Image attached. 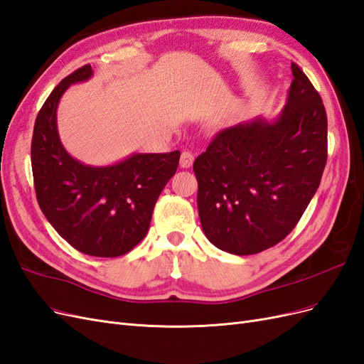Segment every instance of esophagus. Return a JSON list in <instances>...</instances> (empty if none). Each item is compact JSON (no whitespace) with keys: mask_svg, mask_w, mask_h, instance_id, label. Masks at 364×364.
<instances>
[{"mask_svg":"<svg viewBox=\"0 0 364 364\" xmlns=\"http://www.w3.org/2000/svg\"><path fill=\"white\" fill-rule=\"evenodd\" d=\"M193 161H194V156L191 151H182V155H181V167L182 168H190L193 165Z\"/></svg>","mask_w":364,"mask_h":364,"instance_id":"34e87169","label":"esophagus"}]
</instances>
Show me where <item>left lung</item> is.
Masks as SVG:
<instances>
[{
  "label": "left lung",
  "instance_id": "obj_1",
  "mask_svg": "<svg viewBox=\"0 0 364 364\" xmlns=\"http://www.w3.org/2000/svg\"><path fill=\"white\" fill-rule=\"evenodd\" d=\"M293 82L278 117L220 132L194 161L197 208L211 243L253 255L287 237L316 194L326 164L322 98L291 63Z\"/></svg>",
  "mask_w": 364,
  "mask_h": 364
}]
</instances>
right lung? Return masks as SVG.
<instances>
[{
    "label": "right lung",
    "mask_w": 364,
    "mask_h": 364,
    "mask_svg": "<svg viewBox=\"0 0 364 364\" xmlns=\"http://www.w3.org/2000/svg\"><path fill=\"white\" fill-rule=\"evenodd\" d=\"M85 65L54 87L41 107L31 138V170L41 211L82 253L114 258L146 237L161 191L178 170L181 151L132 153L112 165H87L65 150L58 106L74 83L92 77Z\"/></svg>",
    "instance_id": "add662e5"
}]
</instances>
